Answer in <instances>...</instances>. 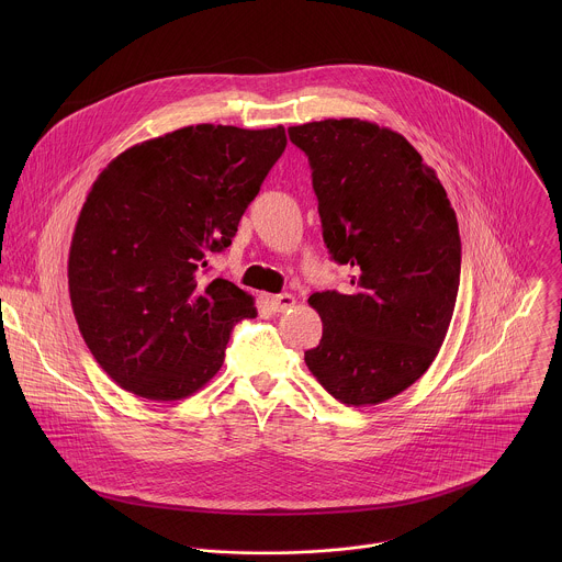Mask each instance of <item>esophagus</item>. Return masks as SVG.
<instances>
[{"label":"esophagus","instance_id":"obj_1","mask_svg":"<svg viewBox=\"0 0 562 562\" xmlns=\"http://www.w3.org/2000/svg\"><path fill=\"white\" fill-rule=\"evenodd\" d=\"M263 301L270 305L272 312H285L296 305V299L292 294H266Z\"/></svg>","mask_w":562,"mask_h":562}]
</instances>
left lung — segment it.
Instances as JSON below:
<instances>
[{
	"label": "left lung",
	"instance_id": "1",
	"mask_svg": "<svg viewBox=\"0 0 562 562\" xmlns=\"http://www.w3.org/2000/svg\"><path fill=\"white\" fill-rule=\"evenodd\" d=\"M288 134L310 158L324 244L355 272L352 294L310 296L322 339L305 363L341 404H381L446 339L461 281L457 214L437 172L390 127L326 119Z\"/></svg>",
	"mask_w": 562,
	"mask_h": 562
}]
</instances>
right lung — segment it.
Here are the masks:
<instances>
[{
    "instance_id": "add662e5",
    "label": "right lung",
    "mask_w": 562,
    "mask_h": 562,
    "mask_svg": "<svg viewBox=\"0 0 562 562\" xmlns=\"http://www.w3.org/2000/svg\"><path fill=\"white\" fill-rule=\"evenodd\" d=\"M283 125H190L125 149L92 183L69 250L81 337L123 390L147 401L199 392L225 361L252 296L201 283L285 151Z\"/></svg>"
}]
</instances>
